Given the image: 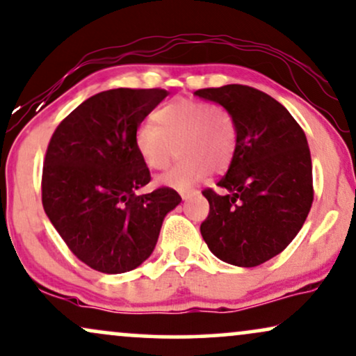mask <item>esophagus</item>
Segmentation results:
<instances>
[{
    "instance_id": "34e87169",
    "label": "esophagus",
    "mask_w": 356,
    "mask_h": 356,
    "mask_svg": "<svg viewBox=\"0 0 356 356\" xmlns=\"http://www.w3.org/2000/svg\"><path fill=\"white\" fill-rule=\"evenodd\" d=\"M179 195H181L183 201H188V200H191L193 196H196L197 191H181V193H179Z\"/></svg>"
}]
</instances>
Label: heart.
Wrapping results in <instances>:
<instances>
[{"label": "heart", "instance_id": "heart-1", "mask_svg": "<svg viewBox=\"0 0 356 356\" xmlns=\"http://www.w3.org/2000/svg\"><path fill=\"white\" fill-rule=\"evenodd\" d=\"M134 134L138 156L150 170L168 167L175 145L181 159L159 178L163 186L189 189L209 172L219 173L232 161L237 145V127L224 106L191 98H175L152 114Z\"/></svg>", "mask_w": 356, "mask_h": 356}]
</instances>
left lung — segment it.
I'll use <instances>...</instances> for the list:
<instances>
[{"instance_id": "obj_1", "label": "left lung", "mask_w": 356, "mask_h": 356, "mask_svg": "<svg viewBox=\"0 0 356 356\" xmlns=\"http://www.w3.org/2000/svg\"><path fill=\"white\" fill-rule=\"evenodd\" d=\"M224 106L237 127L225 177L206 188L209 214L201 235L216 257L235 266H258L296 237L314 201L306 134L283 104L245 85L197 90Z\"/></svg>"}]
</instances>
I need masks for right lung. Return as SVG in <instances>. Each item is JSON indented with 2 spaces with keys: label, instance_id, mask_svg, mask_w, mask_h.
Here are the masks:
<instances>
[{
  "label": "right lung",
  "instance_id": "right-lung-1",
  "mask_svg": "<svg viewBox=\"0 0 356 356\" xmlns=\"http://www.w3.org/2000/svg\"><path fill=\"white\" fill-rule=\"evenodd\" d=\"M167 90L118 88L98 93L58 124L42 168V206L73 255L108 275L137 268L154 252L173 188L136 195L150 172L134 145L142 121Z\"/></svg>",
  "mask_w": 356,
  "mask_h": 356
}]
</instances>
